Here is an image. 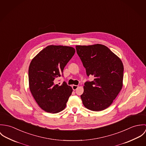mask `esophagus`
Instances as JSON below:
<instances>
[{"mask_svg":"<svg viewBox=\"0 0 146 146\" xmlns=\"http://www.w3.org/2000/svg\"><path fill=\"white\" fill-rule=\"evenodd\" d=\"M78 85H73L72 86V89L74 90H76L78 88Z\"/></svg>","mask_w":146,"mask_h":146,"instance_id":"esophagus-1","label":"esophagus"}]
</instances>
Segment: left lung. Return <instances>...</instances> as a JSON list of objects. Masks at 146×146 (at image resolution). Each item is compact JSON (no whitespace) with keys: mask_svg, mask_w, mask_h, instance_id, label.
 <instances>
[{"mask_svg":"<svg viewBox=\"0 0 146 146\" xmlns=\"http://www.w3.org/2000/svg\"><path fill=\"white\" fill-rule=\"evenodd\" d=\"M77 54L85 68L87 76L94 80L84 83L80 97L84 106L94 111L108 107L123 86L124 66L121 60L102 44L76 46Z\"/></svg>","mask_w":146,"mask_h":146,"instance_id":"8db88e82","label":"left lung"}]
</instances>
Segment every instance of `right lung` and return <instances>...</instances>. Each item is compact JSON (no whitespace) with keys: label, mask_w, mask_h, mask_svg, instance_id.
<instances>
[{"label":"right lung","mask_w":146,"mask_h":146,"mask_svg":"<svg viewBox=\"0 0 146 146\" xmlns=\"http://www.w3.org/2000/svg\"><path fill=\"white\" fill-rule=\"evenodd\" d=\"M74 48L49 45L31 61L29 68L31 93L44 111L56 113L64 109L72 89L65 82L56 83L63 76L64 67L74 55Z\"/></svg>","instance_id":"right-lung-1"}]
</instances>
